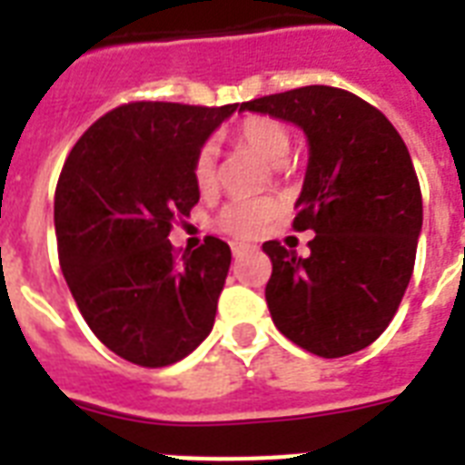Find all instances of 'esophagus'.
Wrapping results in <instances>:
<instances>
[{"label":"esophagus","mask_w":465,"mask_h":465,"mask_svg":"<svg viewBox=\"0 0 465 465\" xmlns=\"http://www.w3.org/2000/svg\"><path fill=\"white\" fill-rule=\"evenodd\" d=\"M251 251H255V246H251V243H241V241H233L232 243L233 258H241V255L251 253Z\"/></svg>","instance_id":"esophagus-1"}]
</instances>
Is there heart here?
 <instances>
[{
    "label": "heart",
    "instance_id": "b5f03b06",
    "mask_svg": "<svg viewBox=\"0 0 465 465\" xmlns=\"http://www.w3.org/2000/svg\"><path fill=\"white\" fill-rule=\"evenodd\" d=\"M236 142L241 147L251 149L255 156H261L265 163L280 166L292 147L290 130L275 118H265V115H253L246 118L236 127L233 133ZM193 178L195 185L203 193H210L217 185V159H214V149L207 144L197 152L195 163H193ZM277 203L275 200H239V203H229L219 214V226L233 236H255L258 232L265 229L270 219L275 217Z\"/></svg>",
    "mask_w": 465,
    "mask_h": 465
}]
</instances>
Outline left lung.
<instances>
[{
  "instance_id": "8db88e82",
  "label": "left lung",
  "mask_w": 465,
  "mask_h": 465,
  "mask_svg": "<svg viewBox=\"0 0 465 465\" xmlns=\"http://www.w3.org/2000/svg\"><path fill=\"white\" fill-rule=\"evenodd\" d=\"M243 111L292 123L309 142L294 229L316 236L306 258L262 243L270 316L318 357L360 352L396 316L415 265L422 195L408 147L381 111L332 86L255 98Z\"/></svg>"
}]
</instances>
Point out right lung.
I'll use <instances>...</instances> for the list:
<instances>
[{"instance_id": "obj_1", "label": "right lung", "mask_w": 465, "mask_h": 465, "mask_svg": "<svg viewBox=\"0 0 465 465\" xmlns=\"http://www.w3.org/2000/svg\"><path fill=\"white\" fill-rule=\"evenodd\" d=\"M239 105H120L82 134L54 193L62 275L101 342L140 367L188 357L214 325L232 248L168 233L200 200L197 152Z\"/></svg>"}]
</instances>
